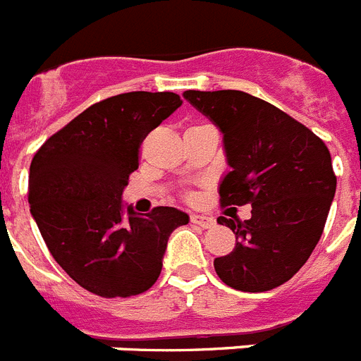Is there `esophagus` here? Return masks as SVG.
<instances>
[{
	"mask_svg": "<svg viewBox=\"0 0 361 361\" xmlns=\"http://www.w3.org/2000/svg\"><path fill=\"white\" fill-rule=\"evenodd\" d=\"M190 220L193 224L200 226L202 229H208L212 226H215V219L209 215H197V213H193V215H190Z\"/></svg>",
	"mask_w": 361,
	"mask_h": 361,
	"instance_id": "1",
	"label": "esophagus"
}]
</instances>
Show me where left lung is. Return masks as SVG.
<instances>
[{"instance_id": "obj_1", "label": "left lung", "mask_w": 361, "mask_h": 361, "mask_svg": "<svg viewBox=\"0 0 361 361\" xmlns=\"http://www.w3.org/2000/svg\"><path fill=\"white\" fill-rule=\"evenodd\" d=\"M184 97L224 133L233 171L220 184V206L251 204L250 220L219 216L237 242L215 258L216 275L238 291L279 288L324 233L336 191L329 149L307 126L245 92L188 90Z\"/></svg>"}]
</instances>
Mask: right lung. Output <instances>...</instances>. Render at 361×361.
I'll return each mask as SVG.
<instances>
[{"instance_id":"obj_1","label":"right lung","mask_w":361,"mask_h":361,"mask_svg":"<svg viewBox=\"0 0 361 361\" xmlns=\"http://www.w3.org/2000/svg\"><path fill=\"white\" fill-rule=\"evenodd\" d=\"M183 104L173 92H128L86 108L36 152L28 204L44 244L72 280L103 298L148 291L188 215L157 206L124 213L121 195L141 145Z\"/></svg>"}]
</instances>
